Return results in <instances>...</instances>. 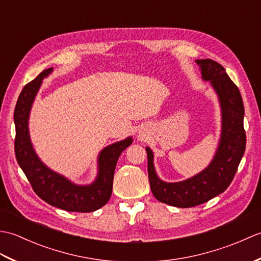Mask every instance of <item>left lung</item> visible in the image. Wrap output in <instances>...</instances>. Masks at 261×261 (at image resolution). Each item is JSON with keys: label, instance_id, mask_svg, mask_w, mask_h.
<instances>
[{"label": "left lung", "instance_id": "8db88e82", "mask_svg": "<svg viewBox=\"0 0 261 261\" xmlns=\"http://www.w3.org/2000/svg\"><path fill=\"white\" fill-rule=\"evenodd\" d=\"M202 79L210 81L219 96L222 129L218 150L212 162L201 173L186 180L166 182L159 178L153 166V153L147 147L148 176L150 188L159 202L176 207H192L223 193L231 184L246 150L243 107L239 88L230 80L223 66L212 59H197Z\"/></svg>", "mask_w": 261, "mask_h": 261}]
</instances>
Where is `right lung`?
Segmentation results:
<instances>
[{"instance_id": "obj_1", "label": "right lung", "mask_w": 261, "mask_h": 261, "mask_svg": "<svg viewBox=\"0 0 261 261\" xmlns=\"http://www.w3.org/2000/svg\"><path fill=\"white\" fill-rule=\"evenodd\" d=\"M53 71L48 68L23 87L14 110V151L18 164L37 195L48 204L69 212H93L104 206L112 194L113 176L122 151L132 138L110 145L99 152L96 179L90 185H76L43 164L32 147L29 136V114L42 80Z\"/></svg>"}]
</instances>
